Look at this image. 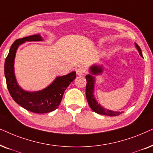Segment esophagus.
I'll use <instances>...</instances> for the list:
<instances>
[{
    "instance_id": "esophagus-1",
    "label": "esophagus",
    "mask_w": 153,
    "mask_h": 153,
    "mask_svg": "<svg viewBox=\"0 0 153 153\" xmlns=\"http://www.w3.org/2000/svg\"><path fill=\"white\" fill-rule=\"evenodd\" d=\"M76 73L78 75H84L86 73V71L83 68H78L76 69Z\"/></svg>"
}]
</instances>
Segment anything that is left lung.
<instances>
[{
    "instance_id": "8db88e82",
    "label": "left lung",
    "mask_w": 153,
    "mask_h": 153,
    "mask_svg": "<svg viewBox=\"0 0 153 153\" xmlns=\"http://www.w3.org/2000/svg\"><path fill=\"white\" fill-rule=\"evenodd\" d=\"M136 47L137 48V50L139 52L140 56H143L142 55L141 50L139 46L136 43ZM91 72L93 75H97L99 74V73L102 72V68L101 66H93L91 67L90 68ZM86 80H87V85H86V98L88 104L92 111H94L95 113L101 114V115H107V116H116L120 115L121 113H123V112H114L112 111H109L105 108H103L102 106H101V105H99L97 101H96L93 95V91H94V78L93 75H86Z\"/></svg>"
}]
</instances>
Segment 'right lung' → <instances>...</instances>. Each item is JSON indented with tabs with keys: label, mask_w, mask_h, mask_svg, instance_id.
<instances>
[{
	"label": "right lung",
	"mask_w": 153,
	"mask_h": 153,
	"mask_svg": "<svg viewBox=\"0 0 153 153\" xmlns=\"http://www.w3.org/2000/svg\"><path fill=\"white\" fill-rule=\"evenodd\" d=\"M42 40L38 34L16 40L10 49L4 67L6 84L12 98L24 108L35 113H50L57 108L64 91L76 77L75 72L57 77L46 89L36 92L25 91L19 87L14 74V59L18 46L26 41H40Z\"/></svg>",
	"instance_id": "1"
}]
</instances>
